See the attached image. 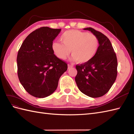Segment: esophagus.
Wrapping results in <instances>:
<instances>
[{
    "mask_svg": "<svg viewBox=\"0 0 134 134\" xmlns=\"http://www.w3.org/2000/svg\"><path fill=\"white\" fill-rule=\"evenodd\" d=\"M68 69H70V68H72V67H73V65H71V64H68Z\"/></svg>",
    "mask_w": 134,
    "mask_h": 134,
    "instance_id": "34e87169",
    "label": "esophagus"
}]
</instances>
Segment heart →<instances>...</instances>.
I'll return each instance as SVG.
<instances>
[{
    "label": "heart",
    "mask_w": 134,
    "mask_h": 134,
    "mask_svg": "<svg viewBox=\"0 0 134 134\" xmlns=\"http://www.w3.org/2000/svg\"><path fill=\"white\" fill-rule=\"evenodd\" d=\"M62 42H54L52 50L60 59L64 60L69 55L72 60L80 63H88L94 57L99 47V40L93 34L72 30L65 32L60 37Z\"/></svg>",
    "instance_id": "obj_1"
}]
</instances>
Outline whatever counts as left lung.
Masks as SVG:
<instances>
[{"mask_svg":"<svg viewBox=\"0 0 134 134\" xmlns=\"http://www.w3.org/2000/svg\"><path fill=\"white\" fill-rule=\"evenodd\" d=\"M95 35L99 47L90 62L76 65L75 80L79 90L92 98L102 97L115 83L117 74V60L109 40L101 32L91 27L84 28Z\"/></svg>","mask_w":134,"mask_h":134,"instance_id":"8db88e82","label":"left lung"}]
</instances>
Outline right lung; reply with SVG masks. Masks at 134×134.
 Wrapping results in <instances>:
<instances>
[{"label":"right lung","mask_w":134,"mask_h":134,"mask_svg":"<svg viewBox=\"0 0 134 134\" xmlns=\"http://www.w3.org/2000/svg\"><path fill=\"white\" fill-rule=\"evenodd\" d=\"M60 31L48 27L38 28L27 36L18 51V78L32 96L44 98L52 94L67 70V64L54 54L51 47Z\"/></svg>","instance_id":"1"}]
</instances>
